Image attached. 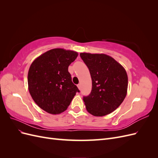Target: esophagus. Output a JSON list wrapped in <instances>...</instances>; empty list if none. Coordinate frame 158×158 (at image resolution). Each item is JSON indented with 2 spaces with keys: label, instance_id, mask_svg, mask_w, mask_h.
Segmentation results:
<instances>
[{
  "label": "esophagus",
  "instance_id": "esophagus-1",
  "mask_svg": "<svg viewBox=\"0 0 158 158\" xmlns=\"http://www.w3.org/2000/svg\"><path fill=\"white\" fill-rule=\"evenodd\" d=\"M77 86H78V89H81V85H80V84H78V85H77Z\"/></svg>",
  "mask_w": 158,
  "mask_h": 158
}]
</instances>
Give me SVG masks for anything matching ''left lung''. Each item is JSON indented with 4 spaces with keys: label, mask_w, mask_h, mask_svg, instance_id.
Returning <instances> with one entry per match:
<instances>
[{
    "label": "left lung",
    "mask_w": 158,
    "mask_h": 158,
    "mask_svg": "<svg viewBox=\"0 0 158 158\" xmlns=\"http://www.w3.org/2000/svg\"><path fill=\"white\" fill-rule=\"evenodd\" d=\"M89 70L92 88L83 100L88 113L102 117L117 109L125 99L128 88L125 69L106 54H80Z\"/></svg>",
    "instance_id": "left-lung-1"
}]
</instances>
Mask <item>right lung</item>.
I'll list each match as a JSON object with an SVG mask.
<instances>
[{
  "instance_id": "obj_1",
  "label": "right lung",
  "mask_w": 158,
  "mask_h": 158,
  "mask_svg": "<svg viewBox=\"0 0 158 158\" xmlns=\"http://www.w3.org/2000/svg\"><path fill=\"white\" fill-rule=\"evenodd\" d=\"M78 55L76 51L56 48L33 61L27 74L28 89L33 101L45 111L52 114L64 112L80 92L68 70Z\"/></svg>"
}]
</instances>
